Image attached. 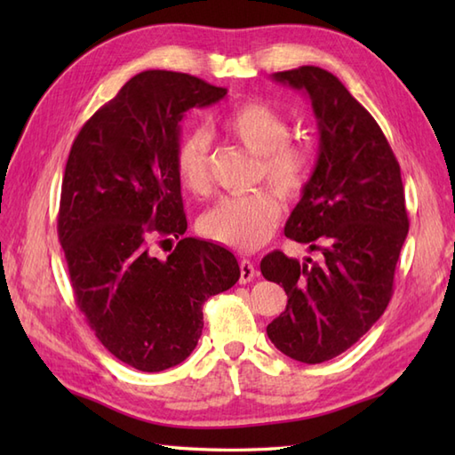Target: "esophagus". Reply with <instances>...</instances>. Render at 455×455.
Wrapping results in <instances>:
<instances>
[{
	"label": "esophagus",
	"mask_w": 455,
	"mask_h": 455,
	"mask_svg": "<svg viewBox=\"0 0 455 455\" xmlns=\"http://www.w3.org/2000/svg\"><path fill=\"white\" fill-rule=\"evenodd\" d=\"M256 277V266L250 259H240V283H248Z\"/></svg>",
	"instance_id": "esophagus-1"
}]
</instances>
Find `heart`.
I'll return each mask as SVG.
<instances>
[{"mask_svg":"<svg viewBox=\"0 0 455 455\" xmlns=\"http://www.w3.org/2000/svg\"><path fill=\"white\" fill-rule=\"evenodd\" d=\"M228 137L259 156V172L282 193L293 197L308 178V154L301 144L289 140V123L277 109L266 103L248 101L236 105L220 121ZM211 140L205 131H191L176 148L178 178L191 193L209 188ZM282 217V203L269 189L244 196H228L217 201L199 220L201 233L215 243L252 252L266 244Z\"/></svg>","mask_w":455,"mask_h":455,"instance_id":"heart-1","label":"heart"}]
</instances>
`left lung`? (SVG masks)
<instances>
[{
    "label": "left lung",
    "instance_id": "obj_1",
    "mask_svg": "<svg viewBox=\"0 0 455 455\" xmlns=\"http://www.w3.org/2000/svg\"><path fill=\"white\" fill-rule=\"evenodd\" d=\"M272 78L303 92L316 119V166L285 236L321 259L299 262L279 250L262 259V275L287 293L266 332L285 355L321 363L354 346L389 305L409 233L401 168L379 124L336 76L301 66Z\"/></svg>",
    "mask_w": 455,
    "mask_h": 455
}]
</instances>
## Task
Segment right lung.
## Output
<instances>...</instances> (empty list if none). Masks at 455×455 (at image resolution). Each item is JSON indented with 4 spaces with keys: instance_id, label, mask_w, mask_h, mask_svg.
<instances>
[{
    "instance_id": "right-lung-1",
    "label": "right lung",
    "mask_w": 455,
    "mask_h": 455,
    "mask_svg": "<svg viewBox=\"0 0 455 455\" xmlns=\"http://www.w3.org/2000/svg\"><path fill=\"white\" fill-rule=\"evenodd\" d=\"M225 95L189 74L140 72L84 124L66 162L58 238L76 303L100 342L134 370L186 360L203 331V303L240 277L230 250L183 238L173 164L186 113ZM156 235L180 240L166 260L149 252Z\"/></svg>"
}]
</instances>
